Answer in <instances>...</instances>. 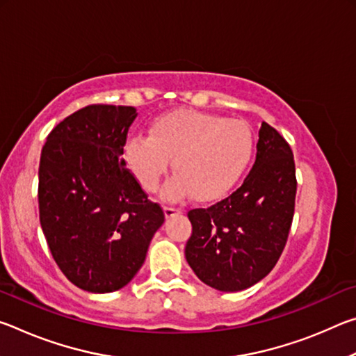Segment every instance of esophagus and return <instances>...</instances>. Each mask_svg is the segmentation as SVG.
Segmentation results:
<instances>
[{"mask_svg":"<svg viewBox=\"0 0 356 356\" xmlns=\"http://www.w3.org/2000/svg\"><path fill=\"white\" fill-rule=\"evenodd\" d=\"M163 212H165V216H166V218H172L174 215L180 213V210H179V209H176V207H168V206H165V207H163Z\"/></svg>","mask_w":356,"mask_h":356,"instance_id":"obj_1","label":"esophagus"}]
</instances>
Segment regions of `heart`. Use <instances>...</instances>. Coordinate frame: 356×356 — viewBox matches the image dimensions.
Instances as JSON below:
<instances>
[{"mask_svg":"<svg viewBox=\"0 0 356 356\" xmlns=\"http://www.w3.org/2000/svg\"><path fill=\"white\" fill-rule=\"evenodd\" d=\"M254 150L248 124L213 114L176 111L156 119L150 135L136 134L125 144V160L144 190L156 188L170 168L177 174L161 195L176 201L195 195L216 200L243 176Z\"/></svg>","mask_w":356,"mask_h":356,"instance_id":"b5f03b06","label":"heart"}]
</instances>
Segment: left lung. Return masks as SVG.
<instances>
[{
	"label": "left lung",
	"mask_w": 356,
	"mask_h": 356,
	"mask_svg": "<svg viewBox=\"0 0 356 356\" xmlns=\"http://www.w3.org/2000/svg\"><path fill=\"white\" fill-rule=\"evenodd\" d=\"M256 149L254 165L237 191L188 212L186 262L204 284L221 292L245 291L272 272L292 225L297 180L291 146L262 122Z\"/></svg>",
	"instance_id": "1"
}]
</instances>
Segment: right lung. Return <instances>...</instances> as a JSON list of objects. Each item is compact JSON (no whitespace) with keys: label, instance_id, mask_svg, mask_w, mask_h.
<instances>
[{"label":"right lung","instance_id":"add662e5","mask_svg":"<svg viewBox=\"0 0 356 356\" xmlns=\"http://www.w3.org/2000/svg\"><path fill=\"white\" fill-rule=\"evenodd\" d=\"M136 116L134 106L81 108L59 122L42 147V231L65 278L86 292L127 286L165 221L122 159Z\"/></svg>","mask_w":356,"mask_h":356}]
</instances>
